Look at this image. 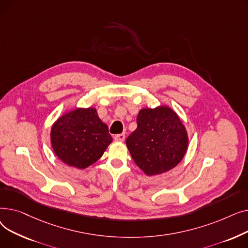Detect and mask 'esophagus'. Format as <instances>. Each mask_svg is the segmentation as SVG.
<instances>
[{
	"mask_svg": "<svg viewBox=\"0 0 248 248\" xmlns=\"http://www.w3.org/2000/svg\"><path fill=\"white\" fill-rule=\"evenodd\" d=\"M124 138H125L124 134H120V135H115V136L113 137V139H114L115 140H117V141H124Z\"/></svg>",
	"mask_w": 248,
	"mask_h": 248,
	"instance_id": "obj_1",
	"label": "esophagus"
}]
</instances>
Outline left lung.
Instances as JSON below:
<instances>
[{"label": "left lung", "mask_w": 248, "mask_h": 248, "mask_svg": "<svg viewBox=\"0 0 248 248\" xmlns=\"http://www.w3.org/2000/svg\"><path fill=\"white\" fill-rule=\"evenodd\" d=\"M137 124V129L125 142L133 160L146 175L170 171L184 158L188 149L187 131L171 108H142Z\"/></svg>", "instance_id": "obj_1"}]
</instances>
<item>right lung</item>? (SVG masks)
I'll use <instances>...</instances> for the list:
<instances>
[{"label":"right lung","mask_w":248,"mask_h":248,"mask_svg":"<svg viewBox=\"0 0 248 248\" xmlns=\"http://www.w3.org/2000/svg\"><path fill=\"white\" fill-rule=\"evenodd\" d=\"M50 137L59 160L79 170L94 164L112 141L108 125L93 108H74L61 115Z\"/></svg>","instance_id":"add662e5"}]
</instances>
